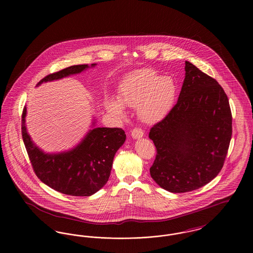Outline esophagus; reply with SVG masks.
<instances>
[{
	"label": "esophagus",
	"mask_w": 253,
	"mask_h": 253,
	"mask_svg": "<svg viewBox=\"0 0 253 253\" xmlns=\"http://www.w3.org/2000/svg\"><path fill=\"white\" fill-rule=\"evenodd\" d=\"M143 134H144V132H143V131H142L140 128H135V129H133L132 131V133H131L132 138H134V139H139V138H141V137L143 136Z\"/></svg>",
	"instance_id": "obj_1"
}]
</instances>
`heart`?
<instances>
[{"label":"heart","mask_w":253,"mask_h":253,"mask_svg":"<svg viewBox=\"0 0 253 253\" xmlns=\"http://www.w3.org/2000/svg\"><path fill=\"white\" fill-rule=\"evenodd\" d=\"M177 85L170 77L152 69L132 73L121 83L118 100L108 98L105 107L116 117L125 116L124 107L136 108L140 121L155 124L162 121L173 107L177 97Z\"/></svg>","instance_id":"heart-1"}]
</instances>
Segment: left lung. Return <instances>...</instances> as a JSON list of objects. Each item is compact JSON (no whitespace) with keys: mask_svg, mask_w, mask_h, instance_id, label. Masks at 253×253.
<instances>
[{"mask_svg":"<svg viewBox=\"0 0 253 253\" xmlns=\"http://www.w3.org/2000/svg\"><path fill=\"white\" fill-rule=\"evenodd\" d=\"M176 104L149 133L157 148L150 173L170 193L197 190L215 178L232 133L229 99L214 79L185 61Z\"/></svg>","mask_w":253,"mask_h":253,"instance_id":"8db88e82","label":"left lung"}]
</instances>
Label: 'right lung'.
<instances>
[{"mask_svg": "<svg viewBox=\"0 0 253 253\" xmlns=\"http://www.w3.org/2000/svg\"><path fill=\"white\" fill-rule=\"evenodd\" d=\"M91 65H73L43 78V83L58 81L93 68ZM26 106L22 117L24 143L32 167L40 180L51 189L72 196H90L99 191L109 179L116 153L126 139L121 128L96 127V120L82 141L71 150L45 153L31 139L25 125Z\"/></svg>", "mask_w": 253, "mask_h": 253, "instance_id": "obj_1", "label": "right lung"}]
</instances>
